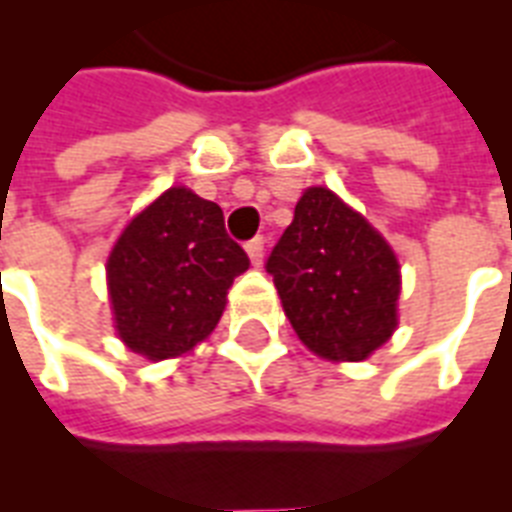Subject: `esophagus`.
<instances>
[{
	"mask_svg": "<svg viewBox=\"0 0 512 512\" xmlns=\"http://www.w3.org/2000/svg\"><path fill=\"white\" fill-rule=\"evenodd\" d=\"M263 249H265L263 236H255L252 241H247V255H249V260H252V265L263 263Z\"/></svg>",
	"mask_w": 512,
	"mask_h": 512,
	"instance_id": "obj_1",
	"label": "esophagus"
}]
</instances>
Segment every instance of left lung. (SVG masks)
<instances>
[{"instance_id":"left-lung-1","label":"left lung","mask_w":512,"mask_h":512,"mask_svg":"<svg viewBox=\"0 0 512 512\" xmlns=\"http://www.w3.org/2000/svg\"><path fill=\"white\" fill-rule=\"evenodd\" d=\"M265 271L297 337L319 356L361 361L396 329V255L329 188L303 193Z\"/></svg>"}]
</instances>
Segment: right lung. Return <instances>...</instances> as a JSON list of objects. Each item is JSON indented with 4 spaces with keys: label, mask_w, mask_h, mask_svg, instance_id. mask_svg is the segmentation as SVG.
Wrapping results in <instances>:
<instances>
[{
    "label": "right lung",
    "mask_w": 512,
    "mask_h": 512,
    "mask_svg": "<svg viewBox=\"0 0 512 512\" xmlns=\"http://www.w3.org/2000/svg\"><path fill=\"white\" fill-rule=\"evenodd\" d=\"M247 268L223 209L170 188L124 228L108 257L116 332L140 356H180L217 327L233 279Z\"/></svg>",
    "instance_id": "1"
}]
</instances>
